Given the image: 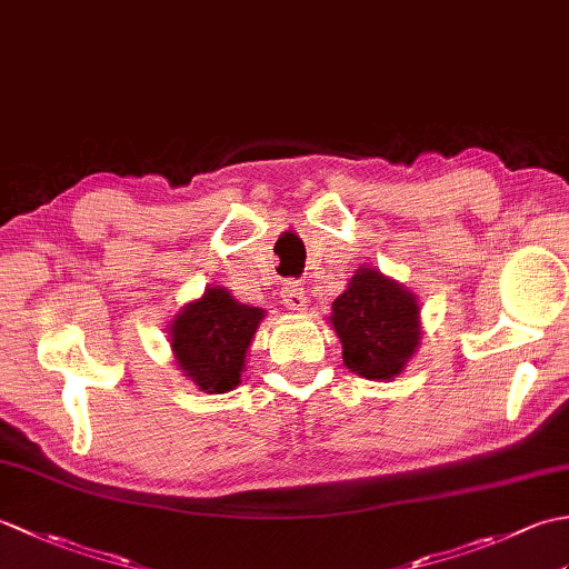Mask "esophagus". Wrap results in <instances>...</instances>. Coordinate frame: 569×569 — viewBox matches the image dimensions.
<instances>
[{
	"label": "esophagus",
	"instance_id": "obj_1",
	"mask_svg": "<svg viewBox=\"0 0 569 569\" xmlns=\"http://www.w3.org/2000/svg\"><path fill=\"white\" fill-rule=\"evenodd\" d=\"M281 298L286 300V306L291 310H303V306H306V291L298 281H286L281 288Z\"/></svg>",
	"mask_w": 569,
	"mask_h": 569
}]
</instances>
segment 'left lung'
<instances>
[{"label":"left lung","instance_id":"obj_1","mask_svg":"<svg viewBox=\"0 0 569 569\" xmlns=\"http://www.w3.org/2000/svg\"><path fill=\"white\" fill-rule=\"evenodd\" d=\"M418 300L373 269H359L332 303V328L345 365L365 379H393L413 357L420 325Z\"/></svg>","mask_w":569,"mask_h":569}]
</instances>
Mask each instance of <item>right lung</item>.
Returning <instances> with one entry per match:
<instances>
[{
    "label": "right lung",
    "mask_w": 569,
    "mask_h": 569,
    "mask_svg": "<svg viewBox=\"0 0 569 569\" xmlns=\"http://www.w3.org/2000/svg\"><path fill=\"white\" fill-rule=\"evenodd\" d=\"M261 318L263 310L237 303L224 288H208L171 325L178 367L208 393L234 389Z\"/></svg>",
    "instance_id": "obj_1"
}]
</instances>
